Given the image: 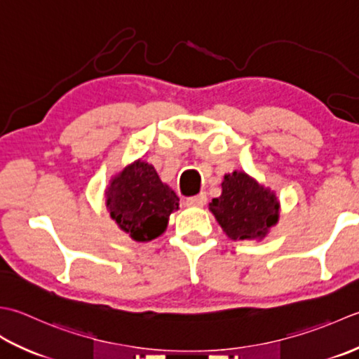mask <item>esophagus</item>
Masks as SVG:
<instances>
[{
    "label": "esophagus",
    "instance_id": "34e87169",
    "mask_svg": "<svg viewBox=\"0 0 359 359\" xmlns=\"http://www.w3.org/2000/svg\"><path fill=\"white\" fill-rule=\"evenodd\" d=\"M208 201V196L204 192L195 195V196H190V198H186V206L189 208H203L204 204Z\"/></svg>",
    "mask_w": 359,
    "mask_h": 359
}]
</instances>
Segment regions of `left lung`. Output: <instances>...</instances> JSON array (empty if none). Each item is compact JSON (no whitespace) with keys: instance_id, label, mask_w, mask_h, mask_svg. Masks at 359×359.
Listing matches in <instances>:
<instances>
[{"instance_id":"8db88e82","label":"left lung","mask_w":359,"mask_h":359,"mask_svg":"<svg viewBox=\"0 0 359 359\" xmlns=\"http://www.w3.org/2000/svg\"><path fill=\"white\" fill-rule=\"evenodd\" d=\"M209 210L231 240H262L279 222L280 203L243 170L226 173L222 195L209 203Z\"/></svg>"}]
</instances>
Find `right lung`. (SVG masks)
Masks as SVG:
<instances>
[{
	"label": "right lung",
	"mask_w": 359,
	"mask_h": 359,
	"mask_svg": "<svg viewBox=\"0 0 359 359\" xmlns=\"http://www.w3.org/2000/svg\"><path fill=\"white\" fill-rule=\"evenodd\" d=\"M105 206L119 229L142 243L163 236L170 214L180 209V198L155 167L136 159L109 180Z\"/></svg>",
	"instance_id": "1"
}]
</instances>
